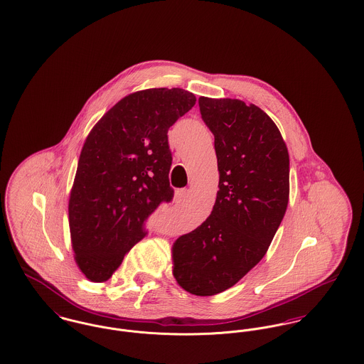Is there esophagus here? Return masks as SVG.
I'll list each match as a JSON object with an SVG mask.
<instances>
[{"instance_id": "34e87169", "label": "esophagus", "mask_w": 364, "mask_h": 364, "mask_svg": "<svg viewBox=\"0 0 364 364\" xmlns=\"http://www.w3.org/2000/svg\"><path fill=\"white\" fill-rule=\"evenodd\" d=\"M188 190L187 188H181V190H177L176 191V200H184L187 196H188Z\"/></svg>"}]
</instances>
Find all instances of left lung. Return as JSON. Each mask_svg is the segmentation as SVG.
I'll list each match as a JSON object with an SVG mask.
<instances>
[{
    "label": "left lung",
    "instance_id": "left-lung-1",
    "mask_svg": "<svg viewBox=\"0 0 364 364\" xmlns=\"http://www.w3.org/2000/svg\"><path fill=\"white\" fill-rule=\"evenodd\" d=\"M215 136L219 191L210 216L171 248L173 276L196 296L231 288L269 250L289 198V155L280 130L241 100H198Z\"/></svg>",
    "mask_w": 364,
    "mask_h": 364
}]
</instances>
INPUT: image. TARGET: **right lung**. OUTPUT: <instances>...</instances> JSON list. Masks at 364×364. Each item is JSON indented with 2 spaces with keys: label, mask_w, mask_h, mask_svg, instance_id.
Listing matches in <instances>:
<instances>
[{
  "label": "right lung",
  "mask_w": 364,
  "mask_h": 364,
  "mask_svg": "<svg viewBox=\"0 0 364 364\" xmlns=\"http://www.w3.org/2000/svg\"><path fill=\"white\" fill-rule=\"evenodd\" d=\"M196 102L183 88L141 90L91 129L69 196L72 248L87 280H109L145 237L146 219L171 200L168 127Z\"/></svg>",
  "instance_id": "1"
}]
</instances>
